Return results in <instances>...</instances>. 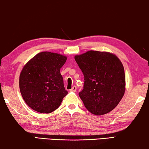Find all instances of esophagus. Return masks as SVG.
Returning <instances> with one entry per match:
<instances>
[{"instance_id": "1", "label": "esophagus", "mask_w": 149, "mask_h": 149, "mask_svg": "<svg viewBox=\"0 0 149 149\" xmlns=\"http://www.w3.org/2000/svg\"><path fill=\"white\" fill-rule=\"evenodd\" d=\"M76 89H77L76 87H75V86H73L72 89H70V91H71V92H76Z\"/></svg>"}]
</instances>
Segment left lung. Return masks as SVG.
<instances>
[{
	"instance_id": "obj_1",
	"label": "left lung",
	"mask_w": 149,
	"mask_h": 149,
	"mask_svg": "<svg viewBox=\"0 0 149 149\" xmlns=\"http://www.w3.org/2000/svg\"><path fill=\"white\" fill-rule=\"evenodd\" d=\"M84 75V89L79 96L91 113L100 116L119 104L125 89L122 63L115 54L89 50L75 56Z\"/></svg>"
}]
</instances>
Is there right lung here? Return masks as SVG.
Masks as SVG:
<instances>
[{"instance_id":"right-lung-1","label":"right lung","mask_w":149,"mask_h":149,"mask_svg":"<svg viewBox=\"0 0 149 149\" xmlns=\"http://www.w3.org/2000/svg\"><path fill=\"white\" fill-rule=\"evenodd\" d=\"M66 60L62 54L42 52L24 65L19 75V89L24 101L33 110L49 114L60 107L68 94L60 74Z\"/></svg>"}]
</instances>
